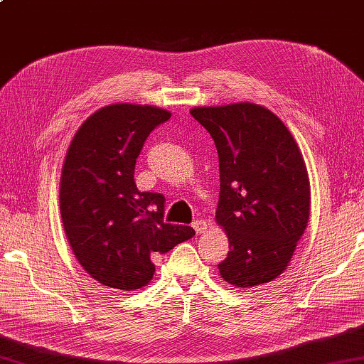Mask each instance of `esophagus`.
Instances as JSON below:
<instances>
[{"label": "esophagus", "mask_w": 364, "mask_h": 364, "mask_svg": "<svg viewBox=\"0 0 364 364\" xmlns=\"http://www.w3.org/2000/svg\"><path fill=\"white\" fill-rule=\"evenodd\" d=\"M192 227H194V230H196L197 235H202V233H205L206 230H208V224H206L205 219L194 220V224H192Z\"/></svg>", "instance_id": "34e87169"}]
</instances>
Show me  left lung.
Returning a JSON list of instances; mask_svg holds the SVG:
<instances>
[{"label": "left lung", "instance_id": "1", "mask_svg": "<svg viewBox=\"0 0 364 364\" xmlns=\"http://www.w3.org/2000/svg\"><path fill=\"white\" fill-rule=\"evenodd\" d=\"M191 115L210 132L219 156L216 220L230 249L218 265L220 276L241 289L276 279L309 219V178L296 141L257 104L196 107Z\"/></svg>", "mask_w": 364, "mask_h": 364}]
</instances>
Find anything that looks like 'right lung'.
<instances>
[{
  "label": "right lung",
  "instance_id": "add662e5",
  "mask_svg": "<svg viewBox=\"0 0 364 364\" xmlns=\"http://www.w3.org/2000/svg\"><path fill=\"white\" fill-rule=\"evenodd\" d=\"M172 113L113 104L85 121L61 172L60 210L78 263L107 287L137 290L153 279V257L196 235L164 223L166 197L140 192L134 170L145 140Z\"/></svg>",
  "mask_w": 364,
  "mask_h": 364
}]
</instances>
